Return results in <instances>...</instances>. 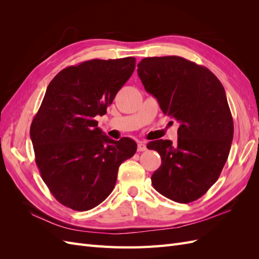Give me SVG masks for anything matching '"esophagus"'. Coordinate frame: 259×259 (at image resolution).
I'll use <instances>...</instances> for the list:
<instances>
[{
	"instance_id": "obj_1",
	"label": "esophagus",
	"mask_w": 259,
	"mask_h": 259,
	"mask_svg": "<svg viewBox=\"0 0 259 259\" xmlns=\"http://www.w3.org/2000/svg\"><path fill=\"white\" fill-rule=\"evenodd\" d=\"M137 150H138L139 152L146 151V150H147V146H146V144H145L144 142H138V144H137Z\"/></svg>"
}]
</instances>
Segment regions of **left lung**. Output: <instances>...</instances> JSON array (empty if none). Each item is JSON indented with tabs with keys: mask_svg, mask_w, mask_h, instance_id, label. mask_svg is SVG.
<instances>
[{
	"mask_svg": "<svg viewBox=\"0 0 259 259\" xmlns=\"http://www.w3.org/2000/svg\"><path fill=\"white\" fill-rule=\"evenodd\" d=\"M137 67L145 90L180 123L176 144L147 145L162 160L151 176L154 189L178 203L198 200L217 182L231 148L233 120L224 86L207 68L179 56L144 58Z\"/></svg>",
	"mask_w": 259,
	"mask_h": 259,
	"instance_id": "obj_1",
	"label": "left lung"
}]
</instances>
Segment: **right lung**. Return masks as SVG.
Here are the masks:
<instances>
[{"label":"right lung","mask_w":259,"mask_h":259,"mask_svg":"<svg viewBox=\"0 0 259 259\" xmlns=\"http://www.w3.org/2000/svg\"><path fill=\"white\" fill-rule=\"evenodd\" d=\"M136 59H92L65 68L46 90L31 123L35 163L43 182L62 205L96 207L113 190L121 163L137 150L134 140H113L97 127L135 70Z\"/></svg>","instance_id":"1"}]
</instances>
